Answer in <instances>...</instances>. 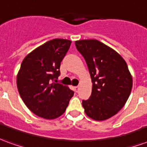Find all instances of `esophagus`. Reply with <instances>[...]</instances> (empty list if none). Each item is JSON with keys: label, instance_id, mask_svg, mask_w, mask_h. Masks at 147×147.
<instances>
[{"label": "esophagus", "instance_id": "esophagus-1", "mask_svg": "<svg viewBox=\"0 0 147 147\" xmlns=\"http://www.w3.org/2000/svg\"><path fill=\"white\" fill-rule=\"evenodd\" d=\"M79 88H79L78 86H76V87H75V90H76V92L78 91H79Z\"/></svg>", "mask_w": 147, "mask_h": 147}]
</instances>
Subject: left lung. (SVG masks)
I'll return each instance as SVG.
<instances>
[{
    "instance_id": "left-lung-1",
    "label": "left lung",
    "mask_w": 147,
    "mask_h": 147,
    "mask_svg": "<svg viewBox=\"0 0 147 147\" xmlns=\"http://www.w3.org/2000/svg\"><path fill=\"white\" fill-rule=\"evenodd\" d=\"M77 50L87 63L92 91L82 104L86 115L102 121L123 107L132 89V76L123 58L114 49L97 40L76 41Z\"/></svg>"
}]
</instances>
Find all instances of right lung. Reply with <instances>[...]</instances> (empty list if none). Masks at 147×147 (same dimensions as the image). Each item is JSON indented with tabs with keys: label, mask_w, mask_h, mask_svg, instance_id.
<instances>
[{
	"label": "right lung",
	"mask_w": 147,
	"mask_h": 147,
	"mask_svg": "<svg viewBox=\"0 0 147 147\" xmlns=\"http://www.w3.org/2000/svg\"><path fill=\"white\" fill-rule=\"evenodd\" d=\"M71 41L54 39L30 52L22 61L17 77V88L24 102L32 113L54 119L66 111L74 91L52 82L60 75L59 67Z\"/></svg>",
	"instance_id": "add662e5"
}]
</instances>
